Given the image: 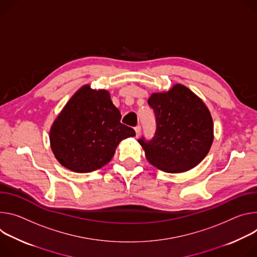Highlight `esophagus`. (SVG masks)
Returning <instances> with one entry per match:
<instances>
[{
    "label": "esophagus",
    "instance_id": "obj_1",
    "mask_svg": "<svg viewBox=\"0 0 257 257\" xmlns=\"http://www.w3.org/2000/svg\"><path fill=\"white\" fill-rule=\"evenodd\" d=\"M135 131H136V136L139 137L140 134H141V126H140V125H137V126L135 127Z\"/></svg>",
    "mask_w": 257,
    "mask_h": 257
}]
</instances>
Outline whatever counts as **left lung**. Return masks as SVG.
<instances>
[{
	"label": "left lung",
	"instance_id": "8db88e82",
	"mask_svg": "<svg viewBox=\"0 0 257 257\" xmlns=\"http://www.w3.org/2000/svg\"><path fill=\"white\" fill-rule=\"evenodd\" d=\"M154 110L156 132L151 141L138 140L147 160L165 173L179 174L200 163L213 142V121L204 102L177 83L148 99Z\"/></svg>",
	"mask_w": 257,
	"mask_h": 257
}]
</instances>
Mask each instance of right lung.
<instances>
[{
  "label": "right lung",
  "mask_w": 257,
  "mask_h": 257,
  "mask_svg": "<svg viewBox=\"0 0 257 257\" xmlns=\"http://www.w3.org/2000/svg\"><path fill=\"white\" fill-rule=\"evenodd\" d=\"M121 114L106 90L81 87L67 102L50 130L56 159L74 173H91L107 164L120 142L135 137L120 122Z\"/></svg>",
  "instance_id": "right-lung-1"
}]
</instances>
